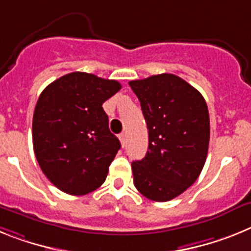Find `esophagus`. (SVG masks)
<instances>
[{
  "instance_id": "obj_1",
  "label": "esophagus",
  "mask_w": 251,
  "mask_h": 251,
  "mask_svg": "<svg viewBox=\"0 0 251 251\" xmlns=\"http://www.w3.org/2000/svg\"><path fill=\"white\" fill-rule=\"evenodd\" d=\"M119 139H120V141H121V145H123V147H125V141H126V135L124 134H120L119 135Z\"/></svg>"
}]
</instances>
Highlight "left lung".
I'll return each instance as SVG.
<instances>
[{
  "label": "left lung",
  "instance_id": "left-lung-1",
  "mask_svg": "<svg viewBox=\"0 0 251 251\" xmlns=\"http://www.w3.org/2000/svg\"><path fill=\"white\" fill-rule=\"evenodd\" d=\"M149 130L145 158L132 162L135 187L155 202L178 197L197 180L208 151L210 116L203 96L174 74L128 82Z\"/></svg>",
  "mask_w": 251,
  "mask_h": 251
}]
</instances>
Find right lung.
Masks as SVG:
<instances>
[{
	"label": "right lung",
	"instance_id": "obj_1",
	"mask_svg": "<svg viewBox=\"0 0 251 251\" xmlns=\"http://www.w3.org/2000/svg\"><path fill=\"white\" fill-rule=\"evenodd\" d=\"M117 80L73 72L41 92L32 117V145L43 173L56 188L83 196L102 186L121 144L102 103Z\"/></svg>",
	"mask_w": 251,
	"mask_h": 251
}]
</instances>
